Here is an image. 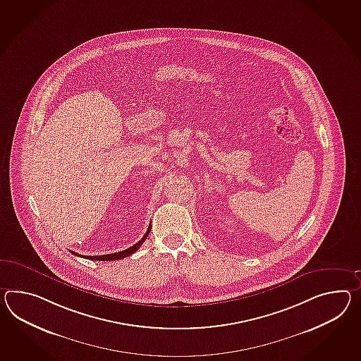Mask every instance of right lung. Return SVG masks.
I'll list each match as a JSON object with an SVG mask.
<instances>
[{
	"mask_svg": "<svg viewBox=\"0 0 361 361\" xmlns=\"http://www.w3.org/2000/svg\"><path fill=\"white\" fill-rule=\"evenodd\" d=\"M149 227L147 229V232L145 233V236L137 243V244H134V245L130 246V247H128V249H125L123 252H117V253H112V255H87L86 258L87 259H94V261H115V259H121V258H125V257H128V255H133L134 252H137L140 247H141L142 244H143V241L147 238L149 233ZM74 255H80L78 253H75V252H71Z\"/></svg>",
	"mask_w": 361,
	"mask_h": 361,
	"instance_id": "right-lung-1",
	"label": "right lung"
}]
</instances>
